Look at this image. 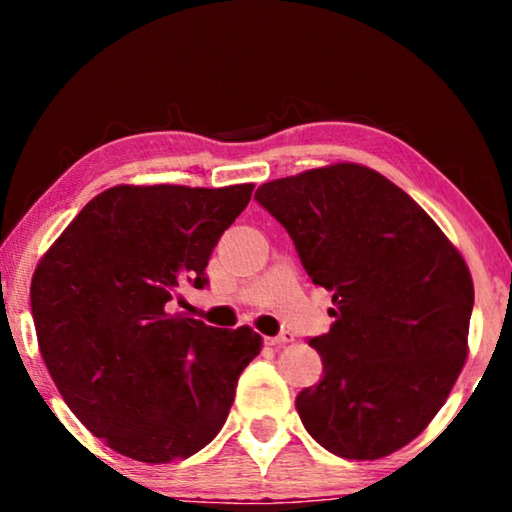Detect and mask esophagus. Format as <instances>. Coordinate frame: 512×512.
<instances>
[{
    "instance_id": "1",
    "label": "esophagus",
    "mask_w": 512,
    "mask_h": 512,
    "mask_svg": "<svg viewBox=\"0 0 512 512\" xmlns=\"http://www.w3.org/2000/svg\"><path fill=\"white\" fill-rule=\"evenodd\" d=\"M264 341H266L268 345H287V343L293 341V334L287 332V329H284V332H280L277 336H266Z\"/></svg>"
}]
</instances>
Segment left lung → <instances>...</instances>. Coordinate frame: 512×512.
I'll return each mask as SVG.
<instances>
[{
	"label": "left lung",
	"instance_id": "obj_1",
	"mask_svg": "<svg viewBox=\"0 0 512 512\" xmlns=\"http://www.w3.org/2000/svg\"><path fill=\"white\" fill-rule=\"evenodd\" d=\"M255 201L289 232L309 280L332 291L334 323L309 339L323 379L296 397L309 436L357 461L409 445L467 357L463 257L409 194L361 164L273 180Z\"/></svg>",
	"mask_w": 512,
	"mask_h": 512
}]
</instances>
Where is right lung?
Listing matches in <instances>:
<instances>
[{
  "label": "right lung",
  "mask_w": 512,
  "mask_h": 512,
  "mask_svg": "<svg viewBox=\"0 0 512 512\" xmlns=\"http://www.w3.org/2000/svg\"><path fill=\"white\" fill-rule=\"evenodd\" d=\"M255 185H121L83 207L31 280L38 345L60 395L94 436L142 463H169L221 431L259 350L250 327L171 314Z\"/></svg>",
  "instance_id": "obj_1"
}]
</instances>
